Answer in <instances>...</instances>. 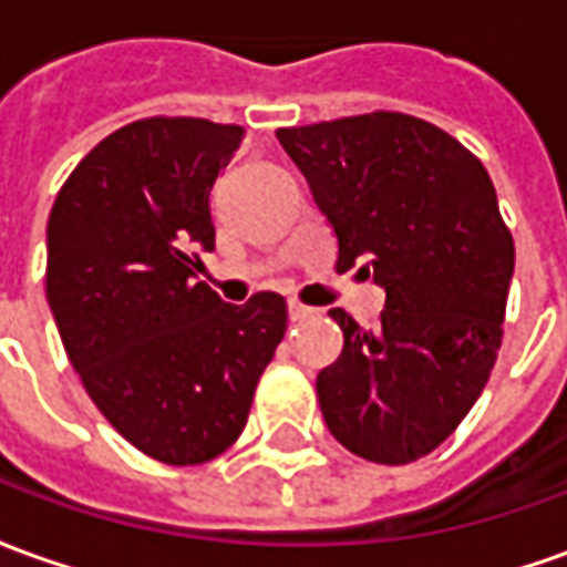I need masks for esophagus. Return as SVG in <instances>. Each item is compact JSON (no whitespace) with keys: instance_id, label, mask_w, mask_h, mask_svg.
Returning a JSON list of instances; mask_svg holds the SVG:
<instances>
[{"instance_id":"1","label":"esophagus","mask_w":567,"mask_h":567,"mask_svg":"<svg viewBox=\"0 0 567 567\" xmlns=\"http://www.w3.org/2000/svg\"><path fill=\"white\" fill-rule=\"evenodd\" d=\"M288 316H291V321H303L312 316V309L303 307V303H297V300H291V303H288Z\"/></svg>"}]
</instances>
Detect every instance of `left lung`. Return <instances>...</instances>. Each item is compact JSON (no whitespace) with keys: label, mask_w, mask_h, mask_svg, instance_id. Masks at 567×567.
<instances>
[{"label":"left lung","mask_w":567,"mask_h":567,"mask_svg":"<svg viewBox=\"0 0 567 567\" xmlns=\"http://www.w3.org/2000/svg\"><path fill=\"white\" fill-rule=\"evenodd\" d=\"M276 136L340 243L337 272L385 288L373 331L331 309L343 352L316 382L346 450L377 464L434 452L471 413L504 340L513 236L486 166L446 130L370 112Z\"/></svg>","instance_id":"1"}]
</instances>
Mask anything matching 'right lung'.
I'll return each mask as SVG.
<instances>
[{"instance_id": "add662e5", "label": "right lung", "mask_w": 567, "mask_h": 567, "mask_svg": "<svg viewBox=\"0 0 567 567\" xmlns=\"http://www.w3.org/2000/svg\"><path fill=\"white\" fill-rule=\"evenodd\" d=\"M239 140L206 117L133 121L72 169L48 218L44 291L84 392L175 467L234 446L288 328L282 295L234 307L197 282L212 187Z\"/></svg>"}]
</instances>
